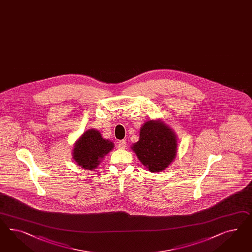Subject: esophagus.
Returning <instances> with one entry per match:
<instances>
[{"instance_id":"obj_1","label":"esophagus","mask_w":252,"mask_h":252,"mask_svg":"<svg viewBox=\"0 0 252 252\" xmlns=\"http://www.w3.org/2000/svg\"><path fill=\"white\" fill-rule=\"evenodd\" d=\"M126 147V140H121V141H119V143H118V148H119V149H122V150H124Z\"/></svg>"}]
</instances>
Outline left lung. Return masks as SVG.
Masks as SVG:
<instances>
[{
    "instance_id": "left-lung-1",
    "label": "left lung",
    "mask_w": 252,
    "mask_h": 252,
    "mask_svg": "<svg viewBox=\"0 0 252 252\" xmlns=\"http://www.w3.org/2000/svg\"><path fill=\"white\" fill-rule=\"evenodd\" d=\"M177 146L175 132L164 121L156 119L144 123L139 139L131 149L150 172H159L174 160Z\"/></svg>"
}]
</instances>
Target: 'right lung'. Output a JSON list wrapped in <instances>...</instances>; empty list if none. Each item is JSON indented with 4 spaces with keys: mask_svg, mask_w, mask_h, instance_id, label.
Returning <instances> with one entry per match:
<instances>
[{
    "mask_svg": "<svg viewBox=\"0 0 252 252\" xmlns=\"http://www.w3.org/2000/svg\"><path fill=\"white\" fill-rule=\"evenodd\" d=\"M115 145L105 139L94 128L86 130L74 143L72 158L77 165L86 170H96L101 160L114 149Z\"/></svg>",
    "mask_w": 252,
    "mask_h": 252,
    "instance_id": "1",
    "label": "right lung"
}]
</instances>
